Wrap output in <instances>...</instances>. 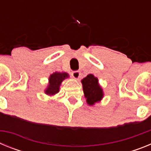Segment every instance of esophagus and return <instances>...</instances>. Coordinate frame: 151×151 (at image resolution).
Here are the masks:
<instances>
[{"instance_id": "1", "label": "esophagus", "mask_w": 151, "mask_h": 151, "mask_svg": "<svg viewBox=\"0 0 151 151\" xmlns=\"http://www.w3.org/2000/svg\"><path fill=\"white\" fill-rule=\"evenodd\" d=\"M80 75H81V73H80L79 71H74L72 73V76H73L75 79H78V78L80 77Z\"/></svg>"}]
</instances>
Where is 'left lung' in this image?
<instances>
[{"label": "left lung", "mask_w": 151, "mask_h": 151, "mask_svg": "<svg viewBox=\"0 0 151 151\" xmlns=\"http://www.w3.org/2000/svg\"><path fill=\"white\" fill-rule=\"evenodd\" d=\"M83 91L88 105H94L104 97V92L98 84V79L92 74L88 75L82 80Z\"/></svg>", "instance_id": "left-lung-1"}]
</instances>
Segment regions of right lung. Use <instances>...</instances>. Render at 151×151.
Instances as JSON below:
<instances>
[{
	"label": "right lung",
	"mask_w": 151,
	"mask_h": 151,
	"mask_svg": "<svg viewBox=\"0 0 151 151\" xmlns=\"http://www.w3.org/2000/svg\"><path fill=\"white\" fill-rule=\"evenodd\" d=\"M69 77V74L66 73H54L49 77V84L45 89V93L47 95H54L60 91V86L65 78Z\"/></svg>",
	"instance_id": "add662e5"
}]
</instances>
